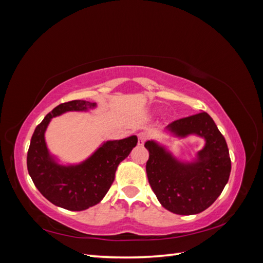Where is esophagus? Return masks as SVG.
Returning <instances> with one entry per match:
<instances>
[{"mask_svg":"<svg viewBox=\"0 0 263 263\" xmlns=\"http://www.w3.org/2000/svg\"><path fill=\"white\" fill-rule=\"evenodd\" d=\"M148 138H149L148 133H146V132H140L138 134V144L139 145H142L146 141V140H148Z\"/></svg>","mask_w":263,"mask_h":263,"instance_id":"1","label":"esophagus"}]
</instances>
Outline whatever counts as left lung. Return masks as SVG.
Returning <instances> with one entry per match:
<instances>
[{"label":"left lung","mask_w":263,"mask_h":263,"mask_svg":"<svg viewBox=\"0 0 263 263\" xmlns=\"http://www.w3.org/2000/svg\"><path fill=\"white\" fill-rule=\"evenodd\" d=\"M167 129L178 137L197 134L206 144L198 152V161L182 163L156 142H145L149 184L166 210L179 215L198 214L214 203L229 181L231 159L227 141L206 112L176 120Z\"/></svg>","instance_id":"1"}]
</instances>
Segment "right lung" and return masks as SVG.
I'll use <instances>...</instances> for the list:
<instances>
[{"instance_id": "1", "label": "right lung", "mask_w": 263, "mask_h": 263, "mask_svg": "<svg viewBox=\"0 0 263 263\" xmlns=\"http://www.w3.org/2000/svg\"><path fill=\"white\" fill-rule=\"evenodd\" d=\"M96 103L75 100L54 107L36 125L28 150L27 167L34 186L53 205L69 211H84L103 199L113 184L119 163L137 145L136 136L107 141L77 166H60L49 155L45 131L49 122L68 111H86Z\"/></svg>"}]
</instances>
